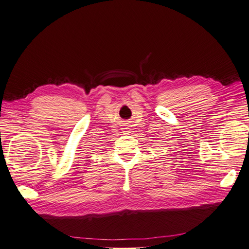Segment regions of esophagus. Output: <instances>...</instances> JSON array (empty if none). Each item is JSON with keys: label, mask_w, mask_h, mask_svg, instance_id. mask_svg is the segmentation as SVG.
I'll use <instances>...</instances> for the list:
<instances>
[{"label": "esophagus", "mask_w": 249, "mask_h": 249, "mask_svg": "<svg viewBox=\"0 0 249 249\" xmlns=\"http://www.w3.org/2000/svg\"><path fill=\"white\" fill-rule=\"evenodd\" d=\"M124 134H129L130 130L129 129H124Z\"/></svg>", "instance_id": "34e87169"}]
</instances>
